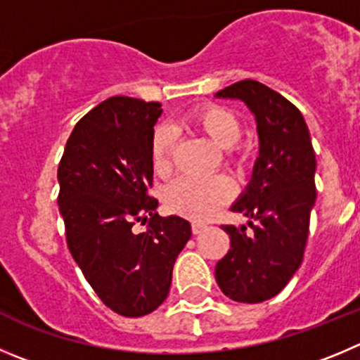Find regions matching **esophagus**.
<instances>
[{"label": "esophagus", "instance_id": "esophagus-1", "mask_svg": "<svg viewBox=\"0 0 360 360\" xmlns=\"http://www.w3.org/2000/svg\"><path fill=\"white\" fill-rule=\"evenodd\" d=\"M204 229H206V224H202V221H193L191 224V233L193 234H200Z\"/></svg>", "mask_w": 360, "mask_h": 360}]
</instances>
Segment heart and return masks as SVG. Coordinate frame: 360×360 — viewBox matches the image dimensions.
Returning a JSON list of instances; mask_svg holds the SVG:
<instances>
[{
    "mask_svg": "<svg viewBox=\"0 0 360 360\" xmlns=\"http://www.w3.org/2000/svg\"><path fill=\"white\" fill-rule=\"evenodd\" d=\"M188 124L204 133L220 149H226V163L241 170L250 160V149L236 143L241 136V122L236 113L221 104L207 103L191 110ZM176 136L169 127H158L149 146L150 165L156 176L167 177L172 170V153ZM234 190L224 176H183L170 183L163 193L165 206L172 213L190 220H206L214 211L229 202Z\"/></svg>",
    "mask_w": 360,
    "mask_h": 360,
    "instance_id": "heart-1",
    "label": "heart"
}]
</instances>
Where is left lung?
Here are the masks:
<instances>
[{"mask_svg":"<svg viewBox=\"0 0 360 360\" xmlns=\"http://www.w3.org/2000/svg\"><path fill=\"white\" fill-rule=\"evenodd\" d=\"M214 96L243 101L259 134L252 179L231 207L248 217L251 231L224 226L231 248L214 277L231 300L259 304L281 293L304 259L316 200V156L300 110L275 90L243 79Z\"/></svg>","mask_w":360,"mask_h":360,"instance_id":"left-lung-1","label":"left lung"}]
</instances>
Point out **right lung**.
I'll list each match as a JSON object with an SVG mask.
<instances>
[{"instance_id": "add662e5", "label": "right lung", "mask_w": 360, "mask_h": 360, "mask_svg": "<svg viewBox=\"0 0 360 360\" xmlns=\"http://www.w3.org/2000/svg\"><path fill=\"white\" fill-rule=\"evenodd\" d=\"M160 103L117 96L90 110L70 133L58 165V207L67 247L106 307L139 318L156 311L172 282L190 221L160 217L149 195V146ZM134 221L147 223L143 233Z\"/></svg>"}]
</instances>
